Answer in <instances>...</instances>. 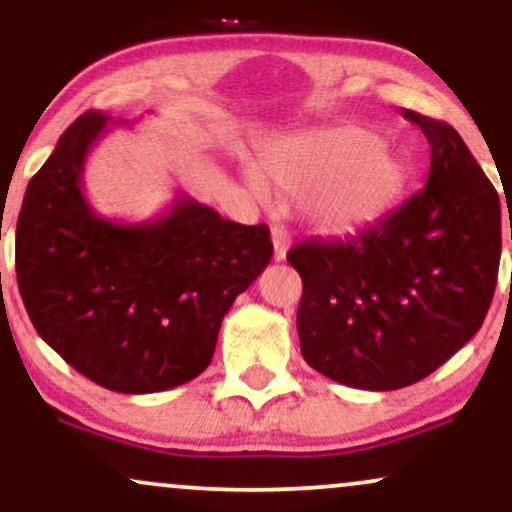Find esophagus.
I'll use <instances>...</instances> for the list:
<instances>
[{"label": "esophagus", "mask_w": 512, "mask_h": 512, "mask_svg": "<svg viewBox=\"0 0 512 512\" xmlns=\"http://www.w3.org/2000/svg\"><path fill=\"white\" fill-rule=\"evenodd\" d=\"M272 243H274V262H284L286 250H289V231H286L284 226H274Z\"/></svg>", "instance_id": "1"}]
</instances>
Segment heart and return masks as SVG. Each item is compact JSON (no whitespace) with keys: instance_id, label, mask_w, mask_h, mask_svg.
Here are the masks:
<instances>
[{"instance_id":"heart-1","label":"heart","mask_w":512,"mask_h":512,"mask_svg":"<svg viewBox=\"0 0 512 512\" xmlns=\"http://www.w3.org/2000/svg\"><path fill=\"white\" fill-rule=\"evenodd\" d=\"M260 175L284 195H303L305 219L325 236L378 221L407 182L402 158L354 125L313 129L267 146Z\"/></svg>"}]
</instances>
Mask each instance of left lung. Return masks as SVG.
<instances>
[{
    "label": "left lung",
    "mask_w": 512,
    "mask_h": 512,
    "mask_svg": "<svg viewBox=\"0 0 512 512\" xmlns=\"http://www.w3.org/2000/svg\"><path fill=\"white\" fill-rule=\"evenodd\" d=\"M431 146L426 187L346 240H303L301 354L358 390L424 380L479 332L501 262V199L450 125L404 110Z\"/></svg>",
    "instance_id": "8db88e82"
}]
</instances>
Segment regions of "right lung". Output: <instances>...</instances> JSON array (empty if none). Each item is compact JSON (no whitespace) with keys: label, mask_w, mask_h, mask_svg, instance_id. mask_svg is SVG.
Returning a JSON list of instances; mask_svg holds the SVG:
<instances>
[{"label":"right lung","mask_w":512,"mask_h":512,"mask_svg":"<svg viewBox=\"0 0 512 512\" xmlns=\"http://www.w3.org/2000/svg\"><path fill=\"white\" fill-rule=\"evenodd\" d=\"M110 120L84 113L28 182L16 279L28 317L64 361L105 390L163 392L197 378L223 315L272 260L269 228L180 195L154 221L98 216L81 175Z\"/></svg>","instance_id":"obj_1"}]
</instances>
